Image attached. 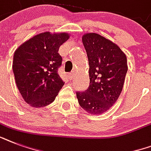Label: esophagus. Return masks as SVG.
Here are the masks:
<instances>
[{"instance_id": "34e87169", "label": "esophagus", "mask_w": 151, "mask_h": 151, "mask_svg": "<svg viewBox=\"0 0 151 151\" xmlns=\"http://www.w3.org/2000/svg\"><path fill=\"white\" fill-rule=\"evenodd\" d=\"M74 77H75V73H73V71H72V72H70V73H69V78H70V79H71V80H72V79H73V78H74Z\"/></svg>"}]
</instances>
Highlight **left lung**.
I'll return each instance as SVG.
<instances>
[{
	"label": "left lung",
	"instance_id": "left-lung-1",
	"mask_svg": "<svg viewBox=\"0 0 151 151\" xmlns=\"http://www.w3.org/2000/svg\"><path fill=\"white\" fill-rule=\"evenodd\" d=\"M89 64V86L77 92L79 105L87 112L100 114L118 99L124 85L128 66L121 48L99 34L90 33L82 37Z\"/></svg>",
	"mask_w": 151,
	"mask_h": 151
}]
</instances>
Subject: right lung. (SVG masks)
I'll use <instances>...</instances> for the list:
<instances>
[{
    "instance_id": "obj_1",
    "label": "right lung",
    "mask_w": 151,
    "mask_h": 151,
    "mask_svg": "<svg viewBox=\"0 0 151 151\" xmlns=\"http://www.w3.org/2000/svg\"><path fill=\"white\" fill-rule=\"evenodd\" d=\"M68 38L66 33L45 32L26 41L14 53L15 83L22 98L32 106L50 104L63 86L58 73L63 59L58 52Z\"/></svg>"
}]
</instances>
